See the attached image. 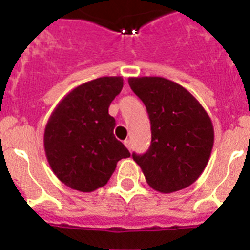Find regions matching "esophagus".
Here are the masks:
<instances>
[{"instance_id": "34e87169", "label": "esophagus", "mask_w": 250, "mask_h": 250, "mask_svg": "<svg viewBox=\"0 0 250 250\" xmlns=\"http://www.w3.org/2000/svg\"><path fill=\"white\" fill-rule=\"evenodd\" d=\"M125 148L128 149V150H131V148H132V145H131V140H125Z\"/></svg>"}]
</instances>
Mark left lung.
I'll use <instances>...</instances> for the list:
<instances>
[{
    "instance_id": "1",
    "label": "left lung",
    "mask_w": 250,
    "mask_h": 250,
    "mask_svg": "<svg viewBox=\"0 0 250 250\" xmlns=\"http://www.w3.org/2000/svg\"><path fill=\"white\" fill-rule=\"evenodd\" d=\"M150 119L152 144L133 161L146 183L161 193L193 184L209 162L214 144L211 119L184 86L160 76L129 78Z\"/></svg>"
}]
</instances>
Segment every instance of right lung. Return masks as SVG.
<instances>
[{"instance_id": "right-lung-1", "label": "right lung", "mask_w": 250, "mask_h": 250, "mask_svg": "<svg viewBox=\"0 0 250 250\" xmlns=\"http://www.w3.org/2000/svg\"><path fill=\"white\" fill-rule=\"evenodd\" d=\"M123 88L122 76H104L68 92L49 118L44 132L46 160L61 182L93 192L109 182L128 149L114 136L109 106Z\"/></svg>"}]
</instances>
